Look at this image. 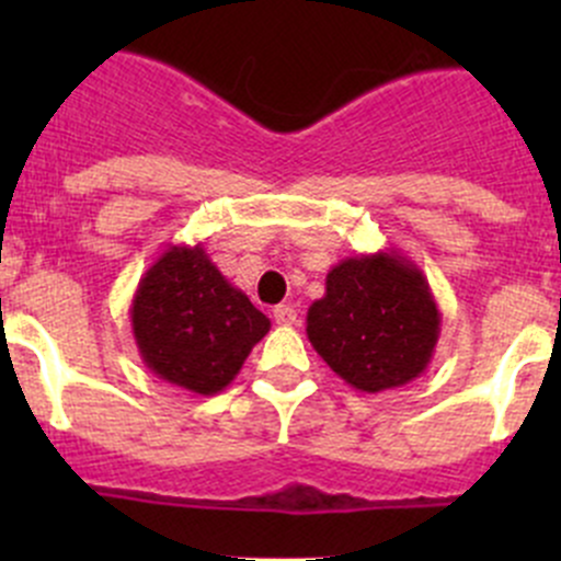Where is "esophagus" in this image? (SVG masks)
Wrapping results in <instances>:
<instances>
[{
  "instance_id": "1",
  "label": "esophagus",
  "mask_w": 561,
  "mask_h": 561,
  "mask_svg": "<svg viewBox=\"0 0 561 561\" xmlns=\"http://www.w3.org/2000/svg\"><path fill=\"white\" fill-rule=\"evenodd\" d=\"M298 317V309L293 307V304H279V307L274 309V320L279 322V325H293Z\"/></svg>"
}]
</instances>
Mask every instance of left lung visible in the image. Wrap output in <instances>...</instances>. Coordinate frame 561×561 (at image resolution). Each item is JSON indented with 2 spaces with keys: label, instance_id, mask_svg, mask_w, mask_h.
Returning <instances> with one entry per match:
<instances>
[{
  "label": "left lung",
  "instance_id": "8db88e82",
  "mask_svg": "<svg viewBox=\"0 0 561 561\" xmlns=\"http://www.w3.org/2000/svg\"><path fill=\"white\" fill-rule=\"evenodd\" d=\"M439 320L423 271L390 249L328 271L325 296L307 312V336L347 386L380 393L426 371Z\"/></svg>",
  "mask_w": 561,
  "mask_h": 561
}]
</instances>
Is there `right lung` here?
Here are the masks:
<instances>
[{
  "mask_svg": "<svg viewBox=\"0 0 561 561\" xmlns=\"http://www.w3.org/2000/svg\"><path fill=\"white\" fill-rule=\"evenodd\" d=\"M129 322L144 364L160 380L201 396L228 388L271 328L203 244H171L149 265Z\"/></svg>",
  "mask_w": 561,
  "mask_h": 561,
  "instance_id": "1",
  "label": "right lung"
}]
</instances>
